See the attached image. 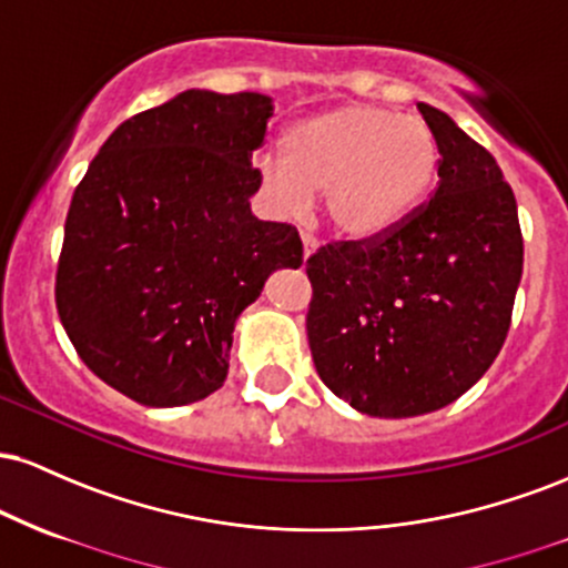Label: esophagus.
<instances>
[{"label": "esophagus", "instance_id": "obj_1", "mask_svg": "<svg viewBox=\"0 0 568 568\" xmlns=\"http://www.w3.org/2000/svg\"><path fill=\"white\" fill-rule=\"evenodd\" d=\"M302 245H304V258H310L317 251V240L310 232H302Z\"/></svg>", "mask_w": 568, "mask_h": 568}]
</instances>
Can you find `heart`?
I'll use <instances>...</instances> for the list:
<instances>
[{
  "mask_svg": "<svg viewBox=\"0 0 568 568\" xmlns=\"http://www.w3.org/2000/svg\"><path fill=\"white\" fill-rule=\"evenodd\" d=\"M264 194L298 216L325 194V213L349 237H376L425 200L438 143L419 116L347 103L285 130L283 160H258Z\"/></svg>",
  "mask_w": 568,
  "mask_h": 568,
  "instance_id": "1",
  "label": "heart"
}]
</instances>
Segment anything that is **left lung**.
<instances>
[{
	"mask_svg": "<svg viewBox=\"0 0 568 568\" xmlns=\"http://www.w3.org/2000/svg\"><path fill=\"white\" fill-rule=\"evenodd\" d=\"M438 189L389 232L306 258V338L317 374L368 416L438 410L486 374L510 328L524 237L497 160L440 109Z\"/></svg>",
	"mask_w": 568,
	"mask_h": 568,
	"instance_id": "left-lung-1",
	"label": "left lung"
}]
</instances>
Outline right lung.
<instances>
[{"label":"right lung","mask_w":568,"mask_h":568,"mask_svg":"<svg viewBox=\"0 0 568 568\" xmlns=\"http://www.w3.org/2000/svg\"><path fill=\"white\" fill-rule=\"evenodd\" d=\"M270 116L266 95L186 90L122 122L74 189L58 315L84 366L141 406L216 393L240 312L304 262L296 226L247 202Z\"/></svg>","instance_id":"obj_1"}]
</instances>
